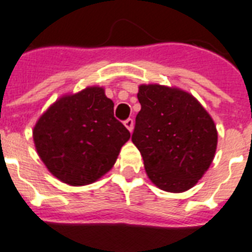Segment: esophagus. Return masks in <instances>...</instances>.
Masks as SVG:
<instances>
[{
  "label": "esophagus",
  "instance_id": "obj_1",
  "mask_svg": "<svg viewBox=\"0 0 252 252\" xmlns=\"http://www.w3.org/2000/svg\"><path fill=\"white\" fill-rule=\"evenodd\" d=\"M124 126H126V128L129 130V132H132V130H133V120L132 119H126V122H124Z\"/></svg>",
  "mask_w": 252,
  "mask_h": 252
}]
</instances>
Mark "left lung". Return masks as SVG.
Segmentation results:
<instances>
[{"label": "left lung", "instance_id": "obj_1", "mask_svg": "<svg viewBox=\"0 0 252 252\" xmlns=\"http://www.w3.org/2000/svg\"><path fill=\"white\" fill-rule=\"evenodd\" d=\"M137 97L141 111L132 141L147 177L162 191H188L214 160V120L196 97L177 87L141 84Z\"/></svg>", "mask_w": 252, "mask_h": 252}]
</instances>
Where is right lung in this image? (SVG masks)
I'll return each mask as SVG.
<instances>
[{
	"label": "right lung",
	"mask_w": 252,
	"mask_h": 252,
	"mask_svg": "<svg viewBox=\"0 0 252 252\" xmlns=\"http://www.w3.org/2000/svg\"><path fill=\"white\" fill-rule=\"evenodd\" d=\"M129 138V130L114 118V102L98 86L61 96L33 128L35 150L48 172L75 187L106 174Z\"/></svg>",
	"instance_id": "right-lung-1"
}]
</instances>
